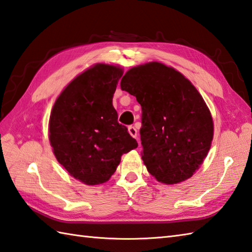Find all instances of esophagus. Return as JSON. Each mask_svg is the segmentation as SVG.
I'll return each mask as SVG.
<instances>
[{
    "label": "esophagus",
    "instance_id": "obj_1",
    "mask_svg": "<svg viewBox=\"0 0 252 252\" xmlns=\"http://www.w3.org/2000/svg\"><path fill=\"white\" fill-rule=\"evenodd\" d=\"M128 132H129L130 136L132 138H135V139H137V138H138V131H137V129L133 126L128 127Z\"/></svg>",
    "mask_w": 252,
    "mask_h": 252
}]
</instances>
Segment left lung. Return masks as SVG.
<instances>
[{
  "instance_id": "left-lung-1",
  "label": "left lung",
  "mask_w": 252,
  "mask_h": 252,
  "mask_svg": "<svg viewBox=\"0 0 252 252\" xmlns=\"http://www.w3.org/2000/svg\"><path fill=\"white\" fill-rule=\"evenodd\" d=\"M121 88L141 105V158L148 172L165 185L190 178L214 133L211 112L196 87L171 66L149 62L127 70Z\"/></svg>"
}]
</instances>
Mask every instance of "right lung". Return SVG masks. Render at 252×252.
I'll return each instance as SVG.
<instances>
[{"instance_id":"right-lung-1","label":"right lung","mask_w":252,"mask_h":252,"mask_svg":"<svg viewBox=\"0 0 252 252\" xmlns=\"http://www.w3.org/2000/svg\"><path fill=\"white\" fill-rule=\"evenodd\" d=\"M123 73L115 65L90 66L62 90L51 111L49 140L56 160L88 186L106 183L122 156L138 147L113 106Z\"/></svg>"}]
</instances>
